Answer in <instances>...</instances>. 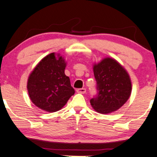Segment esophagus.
<instances>
[{
    "instance_id": "esophagus-1",
    "label": "esophagus",
    "mask_w": 157,
    "mask_h": 157,
    "mask_svg": "<svg viewBox=\"0 0 157 157\" xmlns=\"http://www.w3.org/2000/svg\"><path fill=\"white\" fill-rule=\"evenodd\" d=\"M77 92L79 93H85L86 92V89L85 88H78L77 89Z\"/></svg>"
}]
</instances>
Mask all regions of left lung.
I'll return each instance as SVG.
<instances>
[{"label": "left lung", "instance_id": "obj_1", "mask_svg": "<svg viewBox=\"0 0 157 157\" xmlns=\"http://www.w3.org/2000/svg\"><path fill=\"white\" fill-rule=\"evenodd\" d=\"M96 95L90 99L93 108L101 114L117 111L128 100L131 81L126 70L114 59L106 58L93 66Z\"/></svg>", "mask_w": 157, "mask_h": 157}]
</instances>
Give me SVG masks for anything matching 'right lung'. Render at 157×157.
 Masks as SVG:
<instances>
[{
    "label": "right lung",
    "instance_id": "add662e5",
    "mask_svg": "<svg viewBox=\"0 0 157 157\" xmlns=\"http://www.w3.org/2000/svg\"><path fill=\"white\" fill-rule=\"evenodd\" d=\"M64 58L51 53L39 62L29 75L27 90L32 102L49 112L60 110L75 93L69 77L64 74Z\"/></svg>",
    "mask_w": 157,
    "mask_h": 157
}]
</instances>
